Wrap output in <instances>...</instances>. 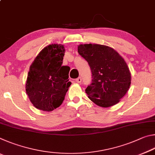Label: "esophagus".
Wrapping results in <instances>:
<instances>
[{
	"label": "esophagus",
	"instance_id": "1",
	"mask_svg": "<svg viewBox=\"0 0 155 155\" xmlns=\"http://www.w3.org/2000/svg\"><path fill=\"white\" fill-rule=\"evenodd\" d=\"M76 81H77V83H80L81 81H82V78H81V77H78L77 78H76Z\"/></svg>",
	"mask_w": 155,
	"mask_h": 155
}]
</instances>
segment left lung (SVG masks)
<instances>
[{
    "mask_svg": "<svg viewBox=\"0 0 155 155\" xmlns=\"http://www.w3.org/2000/svg\"><path fill=\"white\" fill-rule=\"evenodd\" d=\"M78 52L91 69L92 81L85 90L88 98L103 107L119 103L129 89L131 80L124 59L115 50L99 44H81Z\"/></svg>",
    "mask_w": 155,
    "mask_h": 155,
    "instance_id": "obj_1",
    "label": "left lung"
}]
</instances>
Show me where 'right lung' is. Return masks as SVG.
Here are the masks:
<instances>
[{
  "mask_svg": "<svg viewBox=\"0 0 155 155\" xmlns=\"http://www.w3.org/2000/svg\"><path fill=\"white\" fill-rule=\"evenodd\" d=\"M64 46L51 44L41 51L30 67L26 91L37 109L51 111L61 105L72 83L69 67L62 65Z\"/></svg>",
  "mask_w": 155,
  "mask_h": 155,
  "instance_id": "right-lung-1",
  "label": "right lung"
}]
</instances>
